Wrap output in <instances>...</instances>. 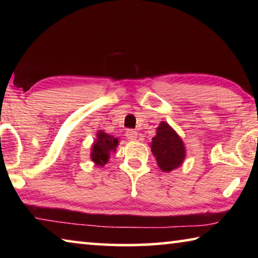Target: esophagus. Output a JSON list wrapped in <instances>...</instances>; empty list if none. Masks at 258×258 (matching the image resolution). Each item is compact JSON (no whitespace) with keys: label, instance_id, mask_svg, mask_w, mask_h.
Masks as SVG:
<instances>
[{"label":"esophagus","instance_id":"1","mask_svg":"<svg viewBox=\"0 0 258 258\" xmlns=\"http://www.w3.org/2000/svg\"><path fill=\"white\" fill-rule=\"evenodd\" d=\"M125 134H126V138H127L128 140H135L138 137V133L135 132L134 130H127Z\"/></svg>","mask_w":258,"mask_h":258}]
</instances>
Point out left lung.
Masks as SVG:
<instances>
[{"mask_svg":"<svg viewBox=\"0 0 258 258\" xmlns=\"http://www.w3.org/2000/svg\"><path fill=\"white\" fill-rule=\"evenodd\" d=\"M151 151L164 172H171L178 167L185 157L181 138L165 121H161L157 128L156 137L152 138Z\"/></svg>","mask_w":258,"mask_h":258,"instance_id":"1","label":"left lung"}]
</instances>
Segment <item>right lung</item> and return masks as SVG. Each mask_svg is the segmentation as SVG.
Masks as SVG:
<instances>
[{"label": "right lung", "instance_id": "right-lung-1", "mask_svg": "<svg viewBox=\"0 0 258 258\" xmlns=\"http://www.w3.org/2000/svg\"><path fill=\"white\" fill-rule=\"evenodd\" d=\"M97 135V141L94 142L92 147L91 157L98 166H103L108 163L110 152L115 151L117 145H118V140L115 137L102 132V131H99Z\"/></svg>", "mask_w": 258, "mask_h": 258}]
</instances>
